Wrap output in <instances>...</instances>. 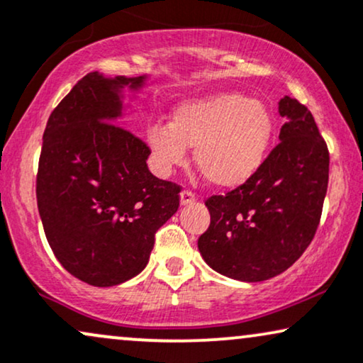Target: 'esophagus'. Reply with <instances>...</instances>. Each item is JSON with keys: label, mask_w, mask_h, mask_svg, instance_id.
Segmentation results:
<instances>
[{"label": "esophagus", "mask_w": 363, "mask_h": 363, "mask_svg": "<svg viewBox=\"0 0 363 363\" xmlns=\"http://www.w3.org/2000/svg\"><path fill=\"white\" fill-rule=\"evenodd\" d=\"M196 201V194L191 191H182L181 192V206H187V204H192Z\"/></svg>", "instance_id": "esophagus-1"}]
</instances>
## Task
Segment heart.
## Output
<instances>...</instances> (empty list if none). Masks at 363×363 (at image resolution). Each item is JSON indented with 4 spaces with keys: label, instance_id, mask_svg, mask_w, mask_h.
Segmentation results:
<instances>
[{
    "label": "heart",
    "instance_id": "b5f03b06",
    "mask_svg": "<svg viewBox=\"0 0 363 363\" xmlns=\"http://www.w3.org/2000/svg\"><path fill=\"white\" fill-rule=\"evenodd\" d=\"M273 128L264 102L221 91L176 105L167 125H150L145 140L160 172L184 164L187 147H194V164L206 181L229 189L245 184L261 167Z\"/></svg>",
    "mask_w": 363,
    "mask_h": 363
}]
</instances>
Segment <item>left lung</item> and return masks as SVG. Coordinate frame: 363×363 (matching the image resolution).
<instances>
[{"label": "left lung", "mask_w": 363, "mask_h": 363, "mask_svg": "<svg viewBox=\"0 0 363 363\" xmlns=\"http://www.w3.org/2000/svg\"><path fill=\"white\" fill-rule=\"evenodd\" d=\"M279 144L245 184L206 201L211 224L197 240L214 272L264 281L303 255L318 228L328 187L330 155L315 118L298 100L278 104Z\"/></svg>", "instance_id": "obj_1"}]
</instances>
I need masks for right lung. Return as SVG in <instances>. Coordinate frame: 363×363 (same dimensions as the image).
Returning <instances> with one entry per match:
<instances>
[{
    "label": "right lung",
    "instance_id": "right-lung-1",
    "mask_svg": "<svg viewBox=\"0 0 363 363\" xmlns=\"http://www.w3.org/2000/svg\"><path fill=\"white\" fill-rule=\"evenodd\" d=\"M147 75L79 80L47 122L36 201L48 245L68 273L116 286L149 263L155 231L179 208L181 187L147 167L150 149L118 125L123 90Z\"/></svg>",
    "mask_w": 363,
    "mask_h": 363
}]
</instances>
